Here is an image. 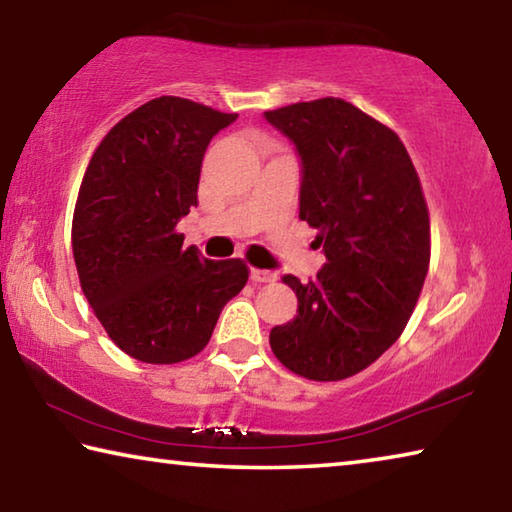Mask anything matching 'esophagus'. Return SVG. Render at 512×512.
I'll list each match as a JSON object with an SVG mask.
<instances>
[{
	"mask_svg": "<svg viewBox=\"0 0 512 512\" xmlns=\"http://www.w3.org/2000/svg\"><path fill=\"white\" fill-rule=\"evenodd\" d=\"M250 280L255 284H264V282H273L275 273L273 271H264V268H250Z\"/></svg>",
	"mask_w": 512,
	"mask_h": 512,
	"instance_id": "esophagus-1",
	"label": "esophagus"
}]
</instances>
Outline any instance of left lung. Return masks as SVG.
<instances>
[{"label": "left lung", "instance_id": "obj_1", "mask_svg": "<svg viewBox=\"0 0 512 512\" xmlns=\"http://www.w3.org/2000/svg\"><path fill=\"white\" fill-rule=\"evenodd\" d=\"M296 146L300 219L327 262L314 280L284 275L298 311L271 329L291 372L339 381L377 361L411 318L429 268V212L413 162L391 128L343 99L264 112Z\"/></svg>", "mask_w": 512, "mask_h": 512}]
</instances>
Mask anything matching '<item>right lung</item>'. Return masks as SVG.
<instances>
[{"mask_svg":"<svg viewBox=\"0 0 512 512\" xmlns=\"http://www.w3.org/2000/svg\"><path fill=\"white\" fill-rule=\"evenodd\" d=\"M235 119L189 99H153L103 137L85 171L72 223L76 271L110 339L137 361L194 357L246 287L241 259H205L176 235L198 205L207 144Z\"/></svg>","mask_w":512,"mask_h":512,"instance_id":"right-lung-1","label":"right lung"}]
</instances>
